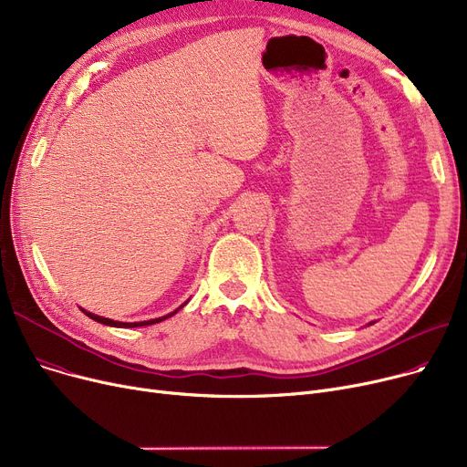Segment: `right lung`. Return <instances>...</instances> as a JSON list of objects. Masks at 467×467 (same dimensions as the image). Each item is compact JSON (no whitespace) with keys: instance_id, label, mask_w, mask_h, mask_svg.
<instances>
[{"instance_id":"right-lung-1","label":"right lung","mask_w":467,"mask_h":467,"mask_svg":"<svg viewBox=\"0 0 467 467\" xmlns=\"http://www.w3.org/2000/svg\"><path fill=\"white\" fill-rule=\"evenodd\" d=\"M180 308H183V305L180 306ZM178 308V310H180ZM83 310V308H81ZM178 310H174V312H170V314H166V316H162V317H157V320H147V322H136V324H122V322H113V320H109V317H102V316H96V314H92V312H87V310H83L88 317H92L94 322H98V324H104V326H111V327H141V326H151V324H159V322H162V320H166V317H170V316H174Z\"/></svg>"}]
</instances>
